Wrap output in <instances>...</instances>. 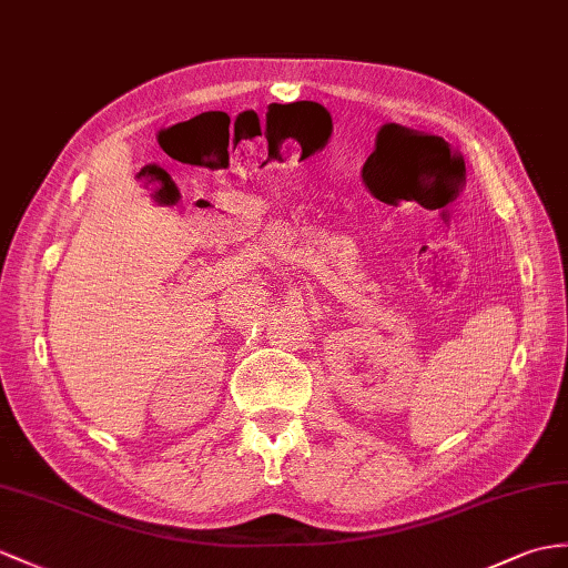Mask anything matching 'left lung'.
Here are the masks:
<instances>
[{
	"mask_svg": "<svg viewBox=\"0 0 568 568\" xmlns=\"http://www.w3.org/2000/svg\"><path fill=\"white\" fill-rule=\"evenodd\" d=\"M463 175V165L460 163H453L450 161V173H448V178L453 180V178H460Z\"/></svg>",
	"mask_w": 568,
	"mask_h": 568,
	"instance_id": "8db88e82",
	"label": "left lung"
}]
</instances>
